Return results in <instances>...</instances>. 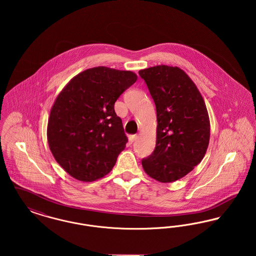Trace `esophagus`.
I'll return each instance as SVG.
<instances>
[{
  "label": "esophagus",
  "instance_id": "obj_1",
  "mask_svg": "<svg viewBox=\"0 0 256 256\" xmlns=\"http://www.w3.org/2000/svg\"><path fill=\"white\" fill-rule=\"evenodd\" d=\"M137 138H138V136H137V135H132V136H130V138H128L130 143H132V144Z\"/></svg>",
  "mask_w": 256,
  "mask_h": 256
}]
</instances>
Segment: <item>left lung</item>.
Segmentation results:
<instances>
[{
	"label": "left lung",
	"instance_id": "left-lung-1",
	"mask_svg": "<svg viewBox=\"0 0 256 256\" xmlns=\"http://www.w3.org/2000/svg\"><path fill=\"white\" fill-rule=\"evenodd\" d=\"M156 108V144L142 160L146 174L159 182H176L206 156L210 122L204 100L178 67L158 65L139 71Z\"/></svg>",
	"mask_w": 256,
	"mask_h": 256
}]
</instances>
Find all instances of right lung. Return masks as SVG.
<instances>
[{"label": "right lung", "mask_w": 256, "mask_h": 256, "mask_svg": "<svg viewBox=\"0 0 256 256\" xmlns=\"http://www.w3.org/2000/svg\"><path fill=\"white\" fill-rule=\"evenodd\" d=\"M136 80L132 71L94 67L74 76L56 98L47 139L56 162L74 178L91 182L114 167L128 142L114 104Z\"/></svg>", "instance_id": "right-lung-1"}]
</instances>
